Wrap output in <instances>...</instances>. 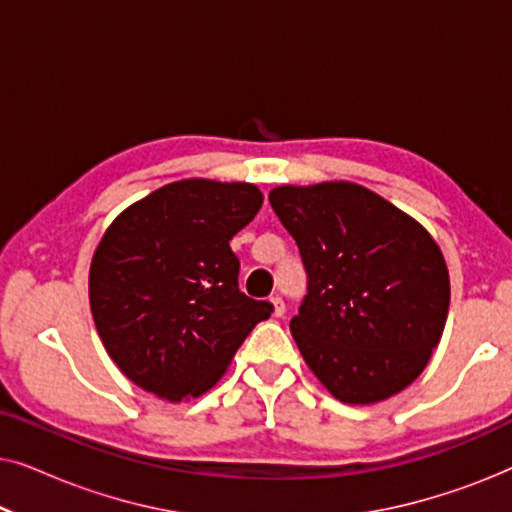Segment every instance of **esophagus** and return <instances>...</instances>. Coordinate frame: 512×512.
<instances>
[{
	"label": "esophagus",
	"mask_w": 512,
	"mask_h": 512,
	"mask_svg": "<svg viewBox=\"0 0 512 512\" xmlns=\"http://www.w3.org/2000/svg\"><path fill=\"white\" fill-rule=\"evenodd\" d=\"M270 307H272V317H282V314L286 312L284 300L279 298V296H272V298H270Z\"/></svg>",
	"instance_id": "esophagus-1"
}]
</instances>
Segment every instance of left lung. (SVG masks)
<instances>
[{
    "label": "left lung",
    "mask_w": 512,
    "mask_h": 512,
    "mask_svg": "<svg viewBox=\"0 0 512 512\" xmlns=\"http://www.w3.org/2000/svg\"><path fill=\"white\" fill-rule=\"evenodd\" d=\"M268 198L307 270V296L291 319L307 368L349 405L410 387L450 310V272L429 230L352 181L286 184Z\"/></svg>",
    "instance_id": "8db88e82"
}]
</instances>
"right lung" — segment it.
Listing matches in <instances>:
<instances>
[{"instance_id": "add662e5", "label": "right lung", "mask_w": 512, "mask_h": 512, "mask_svg": "<svg viewBox=\"0 0 512 512\" xmlns=\"http://www.w3.org/2000/svg\"><path fill=\"white\" fill-rule=\"evenodd\" d=\"M263 205L247 181L181 179L111 221L90 263L95 328L118 370L170 403L226 373L272 307L237 286L233 235Z\"/></svg>"}]
</instances>
